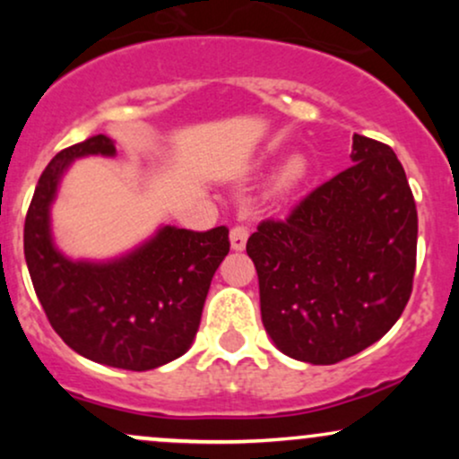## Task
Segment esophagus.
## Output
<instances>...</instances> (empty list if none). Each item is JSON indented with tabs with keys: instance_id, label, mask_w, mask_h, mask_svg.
Wrapping results in <instances>:
<instances>
[{
	"instance_id": "obj_1",
	"label": "esophagus",
	"mask_w": 459,
	"mask_h": 459,
	"mask_svg": "<svg viewBox=\"0 0 459 459\" xmlns=\"http://www.w3.org/2000/svg\"><path fill=\"white\" fill-rule=\"evenodd\" d=\"M247 237H250V229L246 224H235L230 229V246H233V250H244Z\"/></svg>"
}]
</instances>
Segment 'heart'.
Wrapping results in <instances>:
<instances>
[{
  "instance_id": "obj_1",
  "label": "heart",
  "mask_w": 459,
  "mask_h": 459,
  "mask_svg": "<svg viewBox=\"0 0 459 459\" xmlns=\"http://www.w3.org/2000/svg\"><path fill=\"white\" fill-rule=\"evenodd\" d=\"M307 172H308V163L304 157L299 155L289 157V160L284 161V166L281 168V172H278V181H276L278 189L296 187L298 183L307 177Z\"/></svg>"
}]
</instances>
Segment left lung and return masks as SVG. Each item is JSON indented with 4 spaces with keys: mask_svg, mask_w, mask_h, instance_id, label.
<instances>
[{
    "mask_svg": "<svg viewBox=\"0 0 459 459\" xmlns=\"http://www.w3.org/2000/svg\"><path fill=\"white\" fill-rule=\"evenodd\" d=\"M347 170L284 220H263L246 252L261 319L282 354L334 365L380 341L412 293L419 218L391 146L354 135Z\"/></svg>",
    "mask_w": 459,
    "mask_h": 459,
    "instance_id": "left-lung-1",
    "label": "left lung"
}]
</instances>
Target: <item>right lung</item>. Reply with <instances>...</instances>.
<instances>
[{
  "label": "right lung",
  "instance_id": "1",
  "mask_svg": "<svg viewBox=\"0 0 459 459\" xmlns=\"http://www.w3.org/2000/svg\"><path fill=\"white\" fill-rule=\"evenodd\" d=\"M116 155L94 135L60 151L39 178L23 229L25 261L51 328L77 354L101 365L149 371L186 354L196 336L209 284L229 255L226 226H163L149 244L112 263L68 261L51 244L49 204L68 163Z\"/></svg>",
  "mask_w": 459,
  "mask_h": 459
}]
</instances>
